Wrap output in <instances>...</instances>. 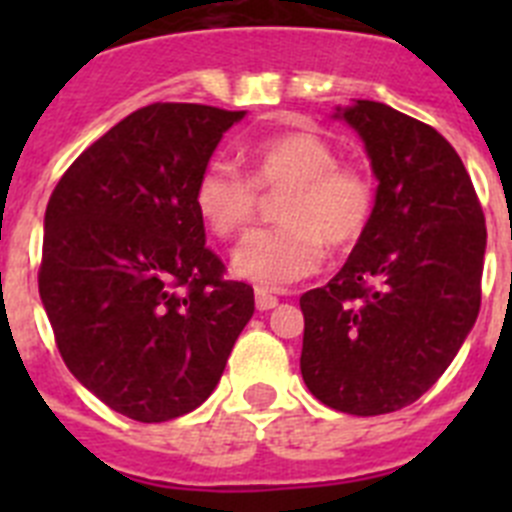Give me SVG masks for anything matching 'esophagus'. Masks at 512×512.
I'll return each instance as SVG.
<instances>
[{"label":"esophagus","instance_id":"esophagus-1","mask_svg":"<svg viewBox=\"0 0 512 512\" xmlns=\"http://www.w3.org/2000/svg\"><path fill=\"white\" fill-rule=\"evenodd\" d=\"M277 305H279L277 295H271L269 289H264V287H256V307H259L261 312L271 310V307H277Z\"/></svg>","mask_w":512,"mask_h":512}]
</instances>
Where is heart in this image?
<instances>
[{"label":"heart","instance_id":"1","mask_svg":"<svg viewBox=\"0 0 512 512\" xmlns=\"http://www.w3.org/2000/svg\"><path fill=\"white\" fill-rule=\"evenodd\" d=\"M248 176L212 161L197 176L194 207L220 238L256 223L261 192L287 194L279 202L284 225L248 235L233 253L238 277L279 289L323 266L325 243L351 248L369 230L377 210V182L356 161H338L336 146L318 133L259 140L246 151Z\"/></svg>","mask_w":512,"mask_h":512}]
</instances>
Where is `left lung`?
<instances>
[{
	"mask_svg": "<svg viewBox=\"0 0 512 512\" xmlns=\"http://www.w3.org/2000/svg\"><path fill=\"white\" fill-rule=\"evenodd\" d=\"M377 210L343 269L300 297L307 390L348 415L405 408L436 384L482 302L487 228L459 153L436 128L356 99Z\"/></svg>",
	"mask_w": 512,
	"mask_h": 512,
	"instance_id": "1",
	"label": "left lung"
}]
</instances>
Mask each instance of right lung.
Segmentation results:
<instances>
[{
	"label": "right lung",
	"mask_w": 512,
	"mask_h": 512,
	"mask_svg": "<svg viewBox=\"0 0 512 512\" xmlns=\"http://www.w3.org/2000/svg\"><path fill=\"white\" fill-rule=\"evenodd\" d=\"M246 112L153 102L58 179L45 207L38 289L61 359L92 395L140 423L212 395L253 289L205 246L194 184Z\"/></svg>",
	"instance_id": "obj_1"
}]
</instances>
